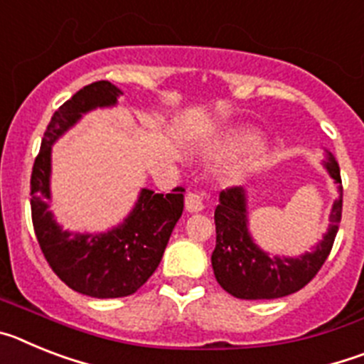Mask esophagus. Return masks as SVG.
I'll list each match as a JSON object with an SVG mask.
<instances>
[{"instance_id":"obj_1","label":"esophagus","mask_w":364,"mask_h":364,"mask_svg":"<svg viewBox=\"0 0 364 364\" xmlns=\"http://www.w3.org/2000/svg\"><path fill=\"white\" fill-rule=\"evenodd\" d=\"M205 198H208L205 191H189L186 195V210L191 213H198L205 208Z\"/></svg>"}]
</instances>
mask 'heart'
<instances>
[{
    "label": "heart",
    "mask_w": 364,
    "mask_h": 364,
    "mask_svg": "<svg viewBox=\"0 0 364 364\" xmlns=\"http://www.w3.org/2000/svg\"><path fill=\"white\" fill-rule=\"evenodd\" d=\"M235 146H237V144H233V147H235Z\"/></svg>",
    "instance_id": "obj_1"
}]
</instances>
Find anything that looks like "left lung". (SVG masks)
Segmentation results:
<instances>
[{
  "label": "left lung",
  "instance_id": "obj_1",
  "mask_svg": "<svg viewBox=\"0 0 364 364\" xmlns=\"http://www.w3.org/2000/svg\"><path fill=\"white\" fill-rule=\"evenodd\" d=\"M324 167L339 186V198L333 202L330 228L317 246L304 255L272 257L262 252L247 231L246 191L228 188L220 193L215 210L217 246L211 255L215 279L218 284L237 299H279L295 294L308 284L323 268L332 252L343 213V182L339 164L332 154L324 160Z\"/></svg>",
  "mask_w": 364,
  "mask_h": 364
}]
</instances>
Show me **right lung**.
Here are the masks:
<instances>
[{"instance_id": "1", "label": "right lung", "mask_w": 364, "mask_h": 364, "mask_svg": "<svg viewBox=\"0 0 364 364\" xmlns=\"http://www.w3.org/2000/svg\"><path fill=\"white\" fill-rule=\"evenodd\" d=\"M120 95L117 85L102 80L67 100L47 125L31 176L32 226L43 257L70 290L96 299L127 297L146 284L184 210L182 188L167 195L142 189L129 217L107 233H70L54 220L49 211L50 147L82 114L114 105Z\"/></svg>"}]
</instances>
